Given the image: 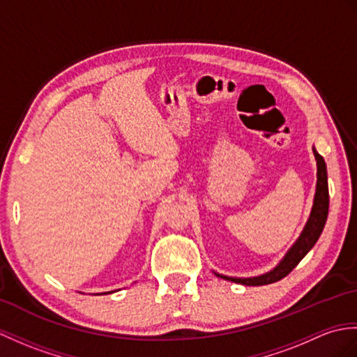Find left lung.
Masks as SVG:
<instances>
[{"label": "left lung", "instance_id": "1", "mask_svg": "<svg viewBox=\"0 0 357 357\" xmlns=\"http://www.w3.org/2000/svg\"><path fill=\"white\" fill-rule=\"evenodd\" d=\"M313 155L317 160V188H314V197L310 216L305 222V225L301 231V234L298 236L295 243L289 248V251L284 254L283 259L280 260L275 268L271 269L269 272H264L261 275L257 277H228L222 275V273L214 272V275L220 277L227 281H233V283H238L243 286H264L275 283L281 278H284L287 273H291L294 268L300 263L307 252L318 242V238L322 233V229L326 227L327 216H328V182H327V165L322 156L317 152V149L313 147Z\"/></svg>", "mask_w": 357, "mask_h": 357}]
</instances>
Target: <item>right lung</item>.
Here are the masks:
<instances>
[{"instance_id":"1","label":"right lung","mask_w":357,"mask_h":357,"mask_svg":"<svg viewBox=\"0 0 357 357\" xmlns=\"http://www.w3.org/2000/svg\"><path fill=\"white\" fill-rule=\"evenodd\" d=\"M105 294H112V291L111 292H105ZM96 295H100V294H96Z\"/></svg>"}]
</instances>
